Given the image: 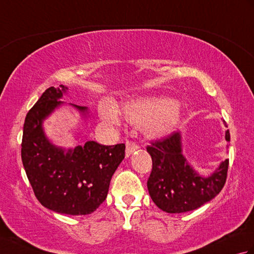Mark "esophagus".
<instances>
[{"instance_id": "1", "label": "esophagus", "mask_w": 254, "mask_h": 254, "mask_svg": "<svg viewBox=\"0 0 254 254\" xmlns=\"http://www.w3.org/2000/svg\"><path fill=\"white\" fill-rule=\"evenodd\" d=\"M138 148H139V146L136 143L127 141V149H126V157H128V156H130L132 153L135 152V150H137Z\"/></svg>"}]
</instances>
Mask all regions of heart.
Returning <instances> with one entry per match:
<instances>
[{"instance_id":"heart-1","label":"heart","mask_w":254,"mask_h":254,"mask_svg":"<svg viewBox=\"0 0 254 254\" xmlns=\"http://www.w3.org/2000/svg\"><path fill=\"white\" fill-rule=\"evenodd\" d=\"M123 115L131 123L145 126L149 136L161 137L176 127L180 118V109L177 102L170 98L141 99L124 105ZM104 117L108 121L118 122V116L111 110H106Z\"/></svg>"}]
</instances>
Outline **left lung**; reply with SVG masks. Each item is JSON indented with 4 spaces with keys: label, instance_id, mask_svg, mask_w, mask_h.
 <instances>
[{
    "label": "left lung",
    "instance_id": "1",
    "mask_svg": "<svg viewBox=\"0 0 254 254\" xmlns=\"http://www.w3.org/2000/svg\"><path fill=\"white\" fill-rule=\"evenodd\" d=\"M225 138L230 141L229 130ZM146 149L153 160L147 189L153 202L164 212L176 214L196 209L216 196L225 186L229 159L220 163L212 175H199L182 154L180 132L153 142Z\"/></svg>",
    "mask_w": 254,
    "mask_h": 254
}]
</instances>
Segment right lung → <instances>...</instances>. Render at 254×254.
Masks as SVG:
<instances>
[{"label": "right lung", "mask_w": 254, "mask_h": 254, "mask_svg": "<svg viewBox=\"0 0 254 254\" xmlns=\"http://www.w3.org/2000/svg\"><path fill=\"white\" fill-rule=\"evenodd\" d=\"M48 88L24 123L21 160L36 197L45 207L66 215H88L105 201L111 178L123 160L126 145L86 142L65 149L46 136L42 123L63 101L67 87ZM86 116L87 108L71 104Z\"/></svg>", "instance_id": "1"}]
</instances>
